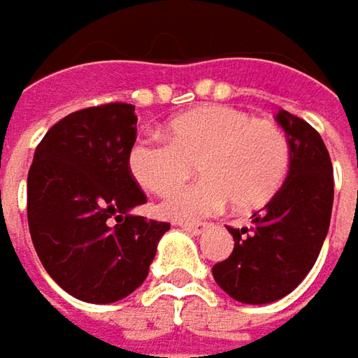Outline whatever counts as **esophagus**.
Returning <instances> with one entry per match:
<instances>
[{
  "mask_svg": "<svg viewBox=\"0 0 358 358\" xmlns=\"http://www.w3.org/2000/svg\"><path fill=\"white\" fill-rule=\"evenodd\" d=\"M181 227L185 229L187 233H191V235H201V233H205L207 231V223H181Z\"/></svg>",
  "mask_w": 358,
  "mask_h": 358,
  "instance_id": "obj_1",
  "label": "esophagus"
}]
</instances>
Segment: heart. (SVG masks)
I'll return each mask as SVG.
<instances>
[{
  "label": "heart",
  "instance_id": "b5f03b06",
  "mask_svg": "<svg viewBox=\"0 0 358 358\" xmlns=\"http://www.w3.org/2000/svg\"><path fill=\"white\" fill-rule=\"evenodd\" d=\"M195 165L205 179L171 193L159 205L163 217L195 221L221 211L227 201L237 211L267 205L289 175L291 141L277 121L207 105L171 119L167 139L141 137L129 151L135 181L153 195L185 183Z\"/></svg>",
  "mask_w": 358,
  "mask_h": 358
}]
</instances>
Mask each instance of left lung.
Segmentation results:
<instances>
[{
  "label": "left lung",
  "mask_w": 358,
  "mask_h": 358,
  "mask_svg": "<svg viewBox=\"0 0 358 358\" xmlns=\"http://www.w3.org/2000/svg\"><path fill=\"white\" fill-rule=\"evenodd\" d=\"M277 121L291 141L289 175L279 193L253 213L251 227H229L233 253L213 267L217 285L249 305L282 299L307 277L333 211V163L321 135L282 109Z\"/></svg>",
  "instance_id": "left-lung-1"
}]
</instances>
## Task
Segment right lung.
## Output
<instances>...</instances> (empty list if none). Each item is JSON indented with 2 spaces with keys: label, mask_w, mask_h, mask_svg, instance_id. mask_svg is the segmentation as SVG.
Masks as SVG:
<instances>
[{
  "label": "right lung",
  "mask_w": 358,
  "mask_h": 358,
  "mask_svg": "<svg viewBox=\"0 0 358 358\" xmlns=\"http://www.w3.org/2000/svg\"><path fill=\"white\" fill-rule=\"evenodd\" d=\"M135 139V105L87 107L45 133L27 173V223L37 257L63 291L85 303L131 295L171 227L127 213L147 201L129 169Z\"/></svg>",
  "instance_id": "obj_1"
}]
</instances>
